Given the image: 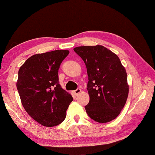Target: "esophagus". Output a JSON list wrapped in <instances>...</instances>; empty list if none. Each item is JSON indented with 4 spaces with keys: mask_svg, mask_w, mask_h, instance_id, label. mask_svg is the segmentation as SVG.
I'll use <instances>...</instances> for the list:
<instances>
[{
    "mask_svg": "<svg viewBox=\"0 0 155 155\" xmlns=\"http://www.w3.org/2000/svg\"><path fill=\"white\" fill-rule=\"evenodd\" d=\"M81 90H80V89L78 88V89H77V90H76L73 91V93H74V94H75V95L77 96V95H78V94L81 92Z\"/></svg>",
    "mask_w": 155,
    "mask_h": 155,
    "instance_id": "34e87169",
    "label": "esophagus"
}]
</instances>
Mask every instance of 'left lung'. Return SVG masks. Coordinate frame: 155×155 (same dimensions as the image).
Listing matches in <instances>:
<instances>
[{
	"label": "left lung",
	"instance_id": "obj_1",
	"mask_svg": "<svg viewBox=\"0 0 155 155\" xmlns=\"http://www.w3.org/2000/svg\"><path fill=\"white\" fill-rule=\"evenodd\" d=\"M74 51L87 68L90 102L85 108L87 115L100 123L116 118L128 94L127 74L119 57L101 45L78 46Z\"/></svg>",
	"mask_w": 155,
	"mask_h": 155
}]
</instances>
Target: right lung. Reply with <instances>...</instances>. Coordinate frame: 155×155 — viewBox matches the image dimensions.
I'll list each match as a JSON object with an SVG mask.
<instances>
[{
	"instance_id": "obj_1",
	"label": "right lung",
	"mask_w": 155,
	"mask_h": 155,
	"mask_svg": "<svg viewBox=\"0 0 155 155\" xmlns=\"http://www.w3.org/2000/svg\"><path fill=\"white\" fill-rule=\"evenodd\" d=\"M69 54L57 50L29 57L18 71L16 83L27 114L39 124L55 127L64 121L73 98L59 83V69Z\"/></svg>"
}]
</instances>
